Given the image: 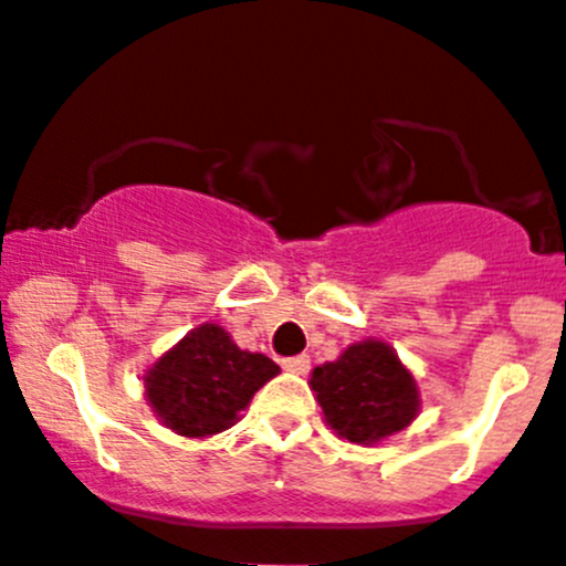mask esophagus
<instances>
[{"label": "esophagus", "mask_w": 566, "mask_h": 566, "mask_svg": "<svg viewBox=\"0 0 566 566\" xmlns=\"http://www.w3.org/2000/svg\"><path fill=\"white\" fill-rule=\"evenodd\" d=\"M310 364H312L310 356H295V358H284L282 367L293 375H306L310 373Z\"/></svg>", "instance_id": "obj_1"}]
</instances>
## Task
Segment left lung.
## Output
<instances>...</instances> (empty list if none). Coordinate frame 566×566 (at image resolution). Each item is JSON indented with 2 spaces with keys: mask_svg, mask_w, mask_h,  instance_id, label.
I'll return each mask as SVG.
<instances>
[{
  "mask_svg": "<svg viewBox=\"0 0 566 566\" xmlns=\"http://www.w3.org/2000/svg\"><path fill=\"white\" fill-rule=\"evenodd\" d=\"M310 389L323 408L325 424L358 447L397 436L421 410L413 373L384 339L356 342L336 361L319 364L312 369Z\"/></svg>",
  "mask_w": 566,
  "mask_h": 566,
  "instance_id": "left-lung-1",
  "label": "left lung"
}]
</instances>
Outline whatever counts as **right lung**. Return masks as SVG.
<instances>
[{
	"label": "right lung",
	"instance_id": "right-lung-1",
	"mask_svg": "<svg viewBox=\"0 0 566 566\" xmlns=\"http://www.w3.org/2000/svg\"><path fill=\"white\" fill-rule=\"evenodd\" d=\"M279 367L241 350L219 323L188 331L145 373V397L164 427L182 438H210L241 421L251 397Z\"/></svg>",
	"mask_w": 566,
	"mask_h": 566
}]
</instances>
